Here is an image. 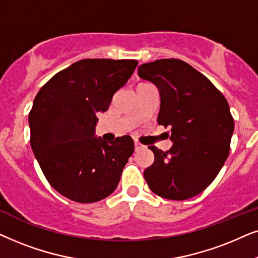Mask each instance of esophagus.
Listing matches in <instances>:
<instances>
[{
	"label": "esophagus",
	"instance_id": "1",
	"mask_svg": "<svg viewBox=\"0 0 258 258\" xmlns=\"http://www.w3.org/2000/svg\"><path fill=\"white\" fill-rule=\"evenodd\" d=\"M143 149V145L140 143H135V150L136 151H139V150H142Z\"/></svg>",
	"mask_w": 258,
	"mask_h": 258
}]
</instances>
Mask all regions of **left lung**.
I'll return each instance as SVG.
<instances>
[{
	"label": "left lung",
	"mask_w": 258,
	"mask_h": 258,
	"mask_svg": "<svg viewBox=\"0 0 258 258\" xmlns=\"http://www.w3.org/2000/svg\"><path fill=\"white\" fill-rule=\"evenodd\" d=\"M138 75L160 95L158 123L170 127L172 147L149 146L154 161L144 171L151 190L171 201L195 197L210 185L229 156L233 118L228 101L207 77L178 59L143 63Z\"/></svg>",
	"instance_id": "8db88e82"
}]
</instances>
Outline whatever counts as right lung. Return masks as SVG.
Instances as JSON below:
<instances>
[{
  "mask_svg": "<svg viewBox=\"0 0 258 258\" xmlns=\"http://www.w3.org/2000/svg\"><path fill=\"white\" fill-rule=\"evenodd\" d=\"M137 60L85 59L40 89L29 112L30 145L51 186L78 203H94L118 186L135 150L130 136L97 138L98 112L135 72Z\"/></svg>",
  "mask_w": 258,
  "mask_h": 258,
  "instance_id": "1",
  "label": "right lung"
}]
</instances>
